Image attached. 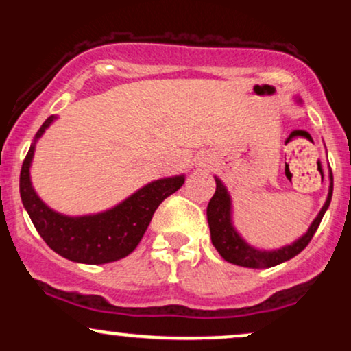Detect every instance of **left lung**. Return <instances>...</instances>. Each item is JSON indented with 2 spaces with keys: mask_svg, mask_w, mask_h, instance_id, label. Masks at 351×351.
Masks as SVG:
<instances>
[{
  "mask_svg": "<svg viewBox=\"0 0 351 351\" xmlns=\"http://www.w3.org/2000/svg\"><path fill=\"white\" fill-rule=\"evenodd\" d=\"M333 193V175L330 170V189L327 201H325L324 208L320 209L318 216L310 224L308 231L305 232L300 239L295 243L285 247L277 249V251H259V249L249 245L236 232L234 226L231 221V198L228 195V189L221 183L219 178H216V193L209 201L206 215H208V224L209 232H211L213 245L216 251L221 254L224 261L228 263L241 265V267L249 269H267L274 267V265L285 263V261L292 259L297 254L304 251L307 247L310 241H312L313 234H315L317 228L320 226V221L324 217L325 211L330 206Z\"/></svg>",
  "mask_w": 351,
  "mask_h": 351,
  "instance_id": "1",
  "label": "left lung"
}]
</instances>
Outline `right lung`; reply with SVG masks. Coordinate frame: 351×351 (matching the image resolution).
I'll use <instances>...</instances> for the list:
<instances>
[{"label": "right lung", "instance_id": "add662e5", "mask_svg": "<svg viewBox=\"0 0 351 351\" xmlns=\"http://www.w3.org/2000/svg\"><path fill=\"white\" fill-rule=\"evenodd\" d=\"M54 119V115L46 119L36 134V140L44 134ZM33 155L34 143L24 158L19 176L23 204L44 243L59 256L74 263L107 264L134 252L156 208L184 183L183 175L152 181L108 211L71 217L52 211L36 195L29 178Z\"/></svg>", "mask_w": 351, "mask_h": 351}]
</instances>
